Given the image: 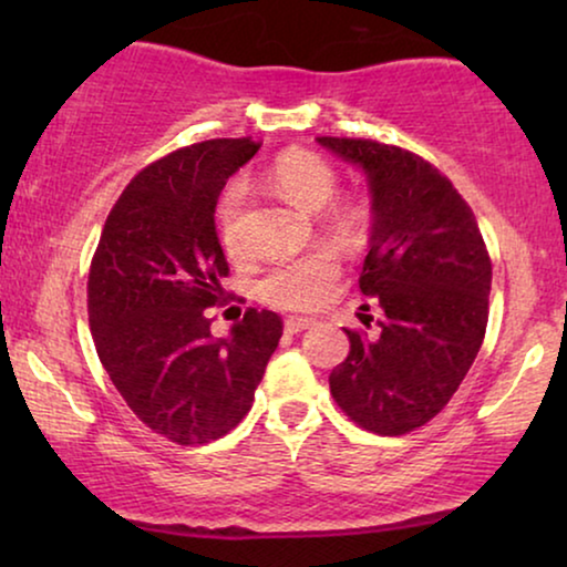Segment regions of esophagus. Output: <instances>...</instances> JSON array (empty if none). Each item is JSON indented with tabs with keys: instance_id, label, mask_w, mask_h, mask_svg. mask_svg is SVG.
I'll return each mask as SVG.
<instances>
[{
	"instance_id": "34e87169",
	"label": "esophagus",
	"mask_w": 567,
	"mask_h": 567,
	"mask_svg": "<svg viewBox=\"0 0 567 567\" xmlns=\"http://www.w3.org/2000/svg\"><path fill=\"white\" fill-rule=\"evenodd\" d=\"M309 328H315V320L312 317H289V320H286V332H305V330H309Z\"/></svg>"
}]
</instances>
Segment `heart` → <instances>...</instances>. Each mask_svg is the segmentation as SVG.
<instances>
[{
	"mask_svg": "<svg viewBox=\"0 0 567 567\" xmlns=\"http://www.w3.org/2000/svg\"><path fill=\"white\" fill-rule=\"evenodd\" d=\"M266 181L276 193H281L286 200L297 204L307 212H317L324 207L322 224L332 235H338L346 243H359L369 235L371 227V204L359 193H346L336 196L338 190V169L328 157L320 152L291 150L278 152L268 167L262 169ZM243 219H245V190L239 185H229L221 193L219 206H216V227H219V239L231 258L245 252L243 237ZM340 258L330 247H317L297 258L278 260L262 274L258 284V293L262 301L278 309H291V312H307L317 309L332 297L340 278Z\"/></svg>",
	"mask_w": 567,
	"mask_h": 567,
	"instance_id": "heart-1",
	"label": "heart"
}]
</instances>
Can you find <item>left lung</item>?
Segmentation results:
<instances>
[{
	"mask_svg": "<svg viewBox=\"0 0 567 567\" xmlns=\"http://www.w3.org/2000/svg\"><path fill=\"white\" fill-rule=\"evenodd\" d=\"M317 142L369 175L374 224L359 289L382 309L371 336L346 330L332 400L361 429L402 436L449 405L483 346L491 255L467 200L421 154L374 138ZM359 317L371 328L374 317Z\"/></svg>",
	"mask_w": 567,
	"mask_h": 567,
	"instance_id": "8db88e82",
	"label": "left lung"
}]
</instances>
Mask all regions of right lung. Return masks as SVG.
Segmentation results:
<instances>
[{
  "instance_id": "obj_1",
  "label": "right lung",
  "mask_w": 567,
  "mask_h": 567,
  "mask_svg": "<svg viewBox=\"0 0 567 567\" xmlns=\"http://www.w3.org/2000/svg\"><path fill=\"white\" fill-rule=\"evenodd\" d=\"M258 150L250 136L208 138L146 165L107 214L90 262L100 363L138 421L181 446L243 421L284 332L276 312L247 307L231 338H212L229 276L216 200Z\"/></svg>"
}]
</instances>
